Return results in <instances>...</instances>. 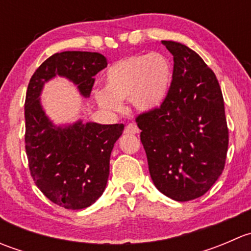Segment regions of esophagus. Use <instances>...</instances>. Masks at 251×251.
I'll return each mask as SVG.
<instances>
[{"mask_svg":"<svg viewBox=\"0 0 251 251\" xmlns=\"http://www.w3.org/2000/svg\"><path fill=\"white\" fill-rule=\"evenodd\" d=\"M125 133H127V135H135V133H138V127L135 124H128L125 127Z\"/></svg>","mask_w":251,"mask_h":251,"instance_id":"1","label":"esophagus"}]
</instances>
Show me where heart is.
<instances>
[{
	"label": "heart",
	"mask_w": 251,
	"mask_h": 251,
	"mask_svg": "<svg viewBox=\"0 0 251 251\" xmlns=\"http://www.w3.org/2000/svg\"><path fill=\"white\" fill-rule=\"evenodd\" d=\"M173 81V67L163 53L153 52L124 58L105 73V91L97 100L108 110H121L120 100H132L141 111L160 107L166 100Z\"/></svg>",
	"instance_id": "obj_1"
}]
</instances>
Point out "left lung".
<instances>
[{
	"instance_id": "1",
	"label": "left lung",
	"mask_w": 251,
	"mask_h": 251,
	"mask_svg": "<svg viewBox=\"0 0 251 251\" xmlns=\"http://www.w3.org/2000/svg\"><path fill=\"white\" fill-rule=\"evenodd\" d=\"M174 55L169 95L156 109L136 119L156 188L188 201L217 181L228 149L225 103L214 72L186 45L161 41Z\"/></svg>"
}]
</instances>
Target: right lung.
<instances>
[{"label":"right lung","mask_w":251,"mask_h":251,"mask_svg":"<svg viewBox=\"0 0 251 251\" xmlns=\"http://www.w3.org/2000/svg\"><path fill=\"white\" fill-rule=\"evenodd\" d=\"M108 65L97 52L67 50L45 60L30 78L25 98V149L29 169L40 191L52 203L80 210L100 198L109 176L110 154L123 124L102 125L78 120L57 126L41 105L45 83L62 76L90 97L95 76Z\"/></svg>","instance_id":"add662e5"}]
</instances>
